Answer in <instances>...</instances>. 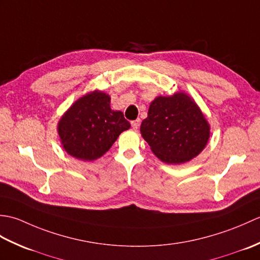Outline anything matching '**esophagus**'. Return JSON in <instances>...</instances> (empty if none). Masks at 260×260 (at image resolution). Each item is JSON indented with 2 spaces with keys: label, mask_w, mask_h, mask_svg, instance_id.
Segmentation results:
<instances>
[{
  "label": "esophagus",
  "mask_w": 260,
  "mask_h": 260,
  "mask_svg": "<svg viewBox=\"0 0 260 260\" xmlns=\"http://www.w3.org/2000/svg\"><path fill=\"white\" fill-rule=\"evenodd\" d=\"M132 127H133L134 129H137L140 127V124H141V119H136V120H133L132 121Z\"/></svg>",
  "instance_id": "obj_1"
}]
</instances>
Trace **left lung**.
Listing matches in <instances>:
<instances>
[{
  "instance_id": "8db88e82",
  "label": "left lung",
  "mask_w": 260,
  "mask_h": 260,
  "mask_svg": "<svg viewBox=\"0 0 260 260\" xmlns=\"http://www.w3.org/2000/svg\"><path fill=\"white\" fill-rule=\"evenodd\" d=\"M209 131L201 110L182 92L154 99L141 125L142 136L153 153L168 164L196 157L207 144Z\"/></svg>"
}]
</instances>
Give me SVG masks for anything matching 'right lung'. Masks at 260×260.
<instances>
[{
	"mask_svg": "<svg viewBox=\"0 0 260 260\" xmlns=\"http://www.w3.org/2000/svg\"><path fill=\"white\" fill-rule=\"evenodd\" d=\"M131 124L121 112L110 109V98L93 91L78 99L58 125L63 148L71 156L93 161L106 153Z\"/></svg>",
	"mask_w": 260,
	"mask_h": 260,
	"instance_id": "right-lung-1",
	"label": "right lung"
}]
</instances>
